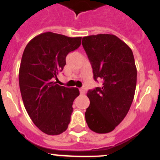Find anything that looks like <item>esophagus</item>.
Instances as JSON below:
<instances>
[{
  "label": "esophagus",
  "mask_w": 160,
  "mask_h": 160,
  "mask_svg": "<svg viewBox=\"0 0 160 160\" xmlns=\"http://www.w3.org/2000/svg\"><path fill=\"white\" fill-rule=\"evenodd\" d=\"M79 91H80V94H84L86 93V90L84 88H80L79 89Z\"/></svg>",
  "instance_id": "obj_1"
}]
</instances>
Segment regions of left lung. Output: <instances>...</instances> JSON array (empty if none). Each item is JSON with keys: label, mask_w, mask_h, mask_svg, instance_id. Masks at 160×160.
<instances>
[{"label": "left lung", "mask_w": 160, "mask_h": 160, "mask_svg": "<svg viewBox=\"0 0 160 160\" xmlns=\"http://www.w3.org/2000/svg\"><path fill=\"white\" fill-rule=\"evenodd\" d=\"M82 46L93 69L94 78L102 87L87 92L90 106L85 113L91 131L98 134L112 131L129 111L137 82L132 50L113 34L84 37Z\"/></svg>", "instance_id": "obj_1"}]
</instances>
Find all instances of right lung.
<instances>
[{
	"label": "right lung",
	"mask_w": 160,
	"mask_h": 160,
	"mask_svg": "<svg viewBox=\"0 0 160 160\" xmlns=\"http://www.w3.org/2000/svg\"><path fill=\"white\" fill-rule=\"evenodd\" d=\"M81 40V37L43 32L32 38L22 54L19 86L24 106L32 122L47 135H60L70 122L79 90L59 86L53 79L63 70L66 55L80 46Z\"/></svg>",
	"instance_id": "right-lung-1"
}]
</instances>
